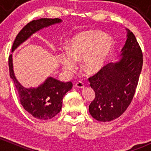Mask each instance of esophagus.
I'll return each mask as SVG.
<instances>
[{
    "label": "esophagus",
    "mask_w": 151,
    "mask_h": 151,
    "mask_svg": "<svg viewBox=\"0 0 151 151\" xmlns=\"http://www.w3.org/2000/svg\"><path fill=\"white\" fill-rule=\"evenodd\" d=\"M75 87L77 88H83L85 87V85H84V83H83V82L79 81V82H77V83L75 84Z\"/></svg>",
    "instance_id": "1"
}]
</instances>
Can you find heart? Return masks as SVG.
<instances>
[{"label": "heart", "mask_w": 151, "mask_h": 151, "mask_svg": "<svg viewBox=\"0 0 151 151\" xmlns=\"http://www.w3.org/2000/svg\"><path fill=\"white\" fill-rule=\"evenodd\" d=\"M113 39L99 30L79 33L69 40L67 52L60 54L62 68L71 72L76 68L75 61L83 60V70L88 74L99 71L114 49Z\"/></svg>", "instance_id": "b5f03b06"}]
</instances>
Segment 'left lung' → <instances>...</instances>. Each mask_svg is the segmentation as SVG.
<instances>
[{
    "instance_id": "left-lung-1",
    "label": "left lung",
    "mask_w": 151,
    "mask_h": 151,
    "mask_svg": "<svg viewBox=\"0 0 151 151\" xmlns=\"http://www.w3.org/2000/svg\"><path fill=\"white\" fill-rule=\"evenodd\" d=\"M127 35L119 58L101 68L88 79L95 92L89 106L91 116L109 122L121 116L130 104L142 67V53L134 33L126 28Z\"/></svg>"
}]
</instances>
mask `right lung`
I'll list each match as a JSON object with an SVG mask.
<instances>
[{
    "mask_svg": "<svg viewBox=\"0 0 151 151\" xmlns=\"http://www.w3.org/2000/svg\"><path fill=\"white\" fill-rule=\"evenodd\" d=\"M62 22V19L58 18H42L31 21L17 34L12 46V52H14L34 33ZM9 67L10 77L18 91L20 104L27 112L38 120L51 119L60 112L65 94L72 88L73 85L71 82L63 83L52 77H48L38 87L25 88L16 78L12 54L9 58Z\"/></svg>",
    "mask_w": 151,
    "mask_h": 151,
    "instance_id": "obj_1",
    "label": "right lung"
}]
</instances>
